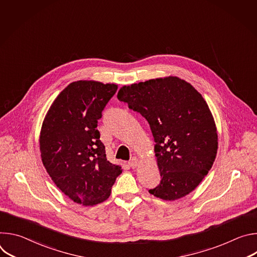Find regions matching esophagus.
Returning a JSON list of instances; mask_svg holds the SVG:
<instances>
[{"label":"esophagus","mask_w":257,"mask_h":257,"mask_svg":"<svg viewBox=\"0 0 257 257\" xmlns=\"http://www.w3.org/2000/svg\"><path fill=\"white\" fill-rule=\"evenodd\" d=\"M129 166L132 168V169H135L138 165H139V161H138V159L136 158V157H133L130 161H129Z\"/></svg>","instance_id":"esophagus-1"}]
</instances>
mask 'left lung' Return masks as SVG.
<instances>
[{
	"instance_id": "1",
	"label": "left lung",
	"mask_w": 257,
	"mask_h": 257,
	"mask_svg": "<svg viewBox=\"0 0 257 257\" xmlns=\"http://www.w3.org/2000/svg\"><path fill=\"white\" fill-rule=\"evenodd\" d=\"M117 97L151 126L162 180L150 193L172 201L192 192L217 152L216 127L202 95L185 80L169 76L125 85Z\"/></svg>"
}]
</instances>
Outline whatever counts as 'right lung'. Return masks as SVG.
<instances>
[{"label":"right lung","mask_w":257,"mask_h":257,"mask_svg":"<svg viewBox=\"0 0 257 257\" xmlns=\"http://www.w3.org/2000/svg\"><path fill=\"white\" fill-rule=\"evenodd\" d=\"M116 84L79 80L70 83L52 103L43 122V164L57 187L74 202L92 206L111 195L122 173L106 160L97 121Z\"/></svg>","instance_id":"1"}]
</instances>
